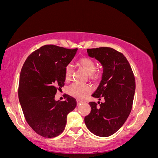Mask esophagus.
Returning a JSON list of instances; mask_svg holds the SVG:
<instances>
[{
    "label": "esophagus",
    "mask_w": 158,
    "mask_h": 158,
    "mask_svg": "<svg viewBox=\"0 0 158 158\" xmlns=\"http://www.w3.org/2000/svg\"><path fill=\"white\" fill-rule=\"evenodd\" d=\"M76 102H77V105H79L80 103H82V102L81 101V100H80V99H77V100H76Z\"/></svg>",
    "instance_id": "34e87169"
}]
</instances>
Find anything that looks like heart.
<instances>
[{
  "mask_svg": "<svg viewBox=\"0 0 158 158\" xmlns=\"http://www.w3.org/2000/svg\"><path fill=\"white\" fill-rule=\"evenodd\" d=\"M78 65L80 67L82 68L87 74L89 75L90 78L92 79H98L101 72L100 70L95 71V64L94 60L89 58V57H83L78 61ZM73 66L69 64L66 66L64 78L66 81L70 80L72 74H73ZM68 93L71 95L76 98L84 99L92 92V88L90 85H82L79 84H73L68 88Z\"/></svg>",
  "mask_w": 158,
  "mask_h": 158,
  "instance_id": "heart-1",
  "label": "heart"
}]
</instances>
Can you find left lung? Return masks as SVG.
I'll list each match as a JSON object with an SVG mask.
<instances>
[{
  "mask_svg": "<svg viewBox=\"0 0 158 158\" xmlns=\"http://www.w3.org/2000/svg\"><path fill=\"white\" fill-rule=\"evenodd\" d=\"M87 52L103 66L102 80L92 96L105 102L99 106L89 102L91 112L84 121L95 135L107 137L115 133L130 114L136 88L135 76L121 52L111 47L88 49Z\"/></svg>",
  "mask_w": 158,
  "mask_h": 158,
  "instance_id": "1",
  "label": "left lung"
}]
</instances>
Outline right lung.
Listing matches in <instances>:
<instances>
[{"label": "right lung", "instance_id": "obj_1", "mask_svg": "<svg viewBox=\"0 0 158 158\" xmlns=\"http://www.w3.org/2000/svg\"><path fill=\"white\" fill-rule=\"evenodd\" d=\"M78 49L44 45L27 57L20 76L18 98L28 125L38 135L54 138L63 132L67 114L76 100L67 95L65 101L55 99L64 85L65 68Z\"/></svg>", "mask_w": 158, "mask_h": 158}]
</instances>
